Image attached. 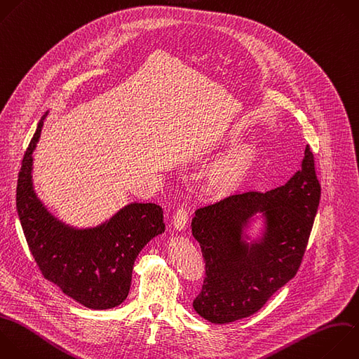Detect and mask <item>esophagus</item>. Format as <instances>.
Masks as SVG:
<instances>
[{
  "label": "esophagus",
  "mask_w": 359,
  "mask_h": 359,
  "mask_svg": "<svg viewBox=\"0 0 359 359\" xmlns=\"http://www.w3.org/2000/svg\"><path fill=\"white\" fill-rule=\"evenodd\" d=\"M187 222H188V212L185 208H180L177 209L174 217H172V226L177 231H182L187 227Z\"/></svg>",
  "instance_id": "obj_1"
}]
</instances>
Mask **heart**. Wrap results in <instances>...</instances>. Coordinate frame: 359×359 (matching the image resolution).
<instances>
[{
	"instance_id": "heart-1",
	"label": "heart",
	"mask_w": 359,
	"mask_h": 359,
	"mask_svg": "<svg viewBox=\"0 0 359 359\" xmlns=\"http://www.w3.org/2000/svg\"><path fill=\"white\" fill-rule=\"evenodd\" d=\"M238 137L231 132L222 140L220 144H230ZM257 160V149L250 143H241L223 154L209 170L208 184L217 194H229L236 191L250 174Z\"/></svg>"
}]
</instances>
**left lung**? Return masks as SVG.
<instances>
[{"mask_svg": "<svg viewBox=\"0 0 359 359\" xmlns=\"http://www.w3.org/2000/svg\"><path fill=\"white\" fill-rule=\"evenodd\" d=\"M320 202L313 154L282 187L237 192L196 209L191 227L206 261L195 311L215 324L257 313L297 272Z\"/></svg>", "mask_w": 359, "mask_h": 359, "instance_id": "left-lung-1", "label": "left lung"}]
</instances>
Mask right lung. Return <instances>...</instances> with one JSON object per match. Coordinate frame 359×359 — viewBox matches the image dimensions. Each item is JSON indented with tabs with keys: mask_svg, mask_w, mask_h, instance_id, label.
I'll use <instances>...</instances> for the list:
<instances>
[{
	"mask_svg": "<svg viewBox=\"0 0 359 359\" xmlns=\"http://www.w3.org/2000/svg\"><path fill=\"white\" fill-rule=\"evenodd\" d=\"M48 114L38 123L18 177L17 210L27 243L43 276L65 294L94 310L116 307L129 294L139 252L165 230L163 209L130 202L93 227L56 217L34 185V151Z\"/></svg>",
	"mask_w": 359,
	"mask_h": 359,
	"instance_id": "right-lung-1",
	"label": "right lung"
}]
</instances>
